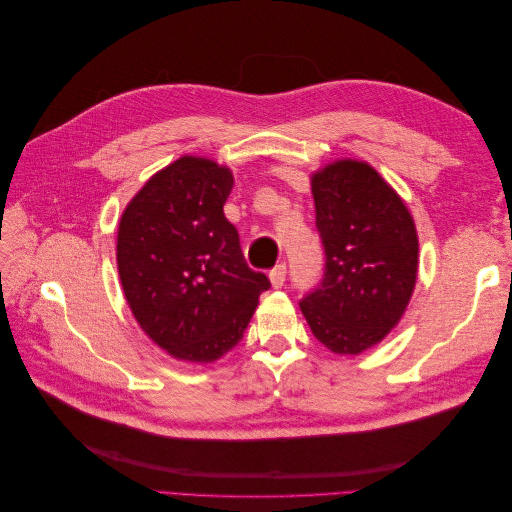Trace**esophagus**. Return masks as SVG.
I'll return each mask as SVG.
<instances>
[{"instance_id":"esophagus-1","label":"esophagus","mask_w":512,"mask_h":512,"mask_svg":"<svg viewBox=\"0 0 512 512\" xmlns=\"http://www.w3.org/2000/svg\"><path fill=\"white\" fill-rule=\"evenodd\" d=\"M269 280H271V286L273 288H282L284 282H286V265L282 262V265H277L269 271Z\"/></svg>"}]
</instances>
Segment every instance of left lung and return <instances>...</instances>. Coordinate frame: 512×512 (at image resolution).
<instances>
[{
	"label": "left lung",
	"mask_w": 512,
	"mask_h": 512,
	"mask_svg": "<svg viewBox=\"0 0 512 512\" xmlns=\"http://www.w3.org/2000/svg\"><path fill=\"white\" fill-rule=\"evenodd\" d=\"M324 277L301 312L335 354L376 346L404 316L416 284L418 237L404 200L378 170L337 160L312 177Z\"/></svg>",
	"instance_id": "obj_1"
}]
</instances>
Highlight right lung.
I'll use <instances>...</instances> for the list:
<instances>
[{"label":"right lung","instance_id":"add662e5","mask_svg":"<svg viewBox=\"0 0 512 512\" xmlns=\"http://www.w3.org/2000/svg\"><path fill=\"white\" fill-rule=\"evenodd\" d=\"M230 168L183 156L153 175L121 215L117 269L141 329L179 361L211 363L235 348L271 288L243 258L224 215Z\"/></svg>","mask_w":512,"mask_h":512}]
</instances>
